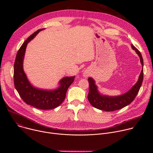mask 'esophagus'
<instances>
[{
    "mask_svg": "<svg viewBox=\"0 0 153 153\" xmlns=\"http://www.w3.org/2000/svg\"><path fill=\"white\" fill-rule=\"evenodd\" d=\"M84 76H85V77H87V76H87L86 74H85V75H84Z\"/></svg>",
    "mask_w": 153,
    "mask_h": 153,
    "instance_id": "34e87169",
    "label": "esophagus"
}]
</instances>
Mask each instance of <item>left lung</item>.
<instances>
[{
    "instance_id": "left-lung-1",
    "label": "left lung",
    "mask_w": 153,
    "mask_h": 153,
    "mask_svg": "<svg viewBox=\"0 0 153 153\" xmlns=\"http://www.w3.org/2000/svg\"><path fill=\"white\" fill-rule=\"evenodd\" d=\"M131 46L132 49L138 54L140 63L142 65V69L139 76L137 82L126 93L120 96H110L102 94L98 90V87L96 85L95 80L92 77H89L88 80L89 82L90 89L88 99L93 106L100 110L113 111L120 110V109L128 105L135 99L143 82V60L140 51L133 45L131 44Z\"/></svg>"
}]
</instances>
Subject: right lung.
Returning a JSON list of instances; mask_svg holds the SVG:
<instances>
[{"label": "right lung", "mask_w": 153, "mask_h": 153, "mask_svg": "<svg viewBox=\"0 0 153 153\" xmlns=\"http://www.w3.org/2000/svg\"><path fill=\"white\" fill-rule=\"evenodd\" d=\"M43 30H39L31 35L19 50L14 65V82L19 94L27 104L40 110H51L59 106L65 100L67 90L74 82L75 76L63 77L59 82V86L54 90L40 89L30 82L23 67L25 50L28 43Z\"/></svg>", "instance_id": "add662e5"}]
</instances>
